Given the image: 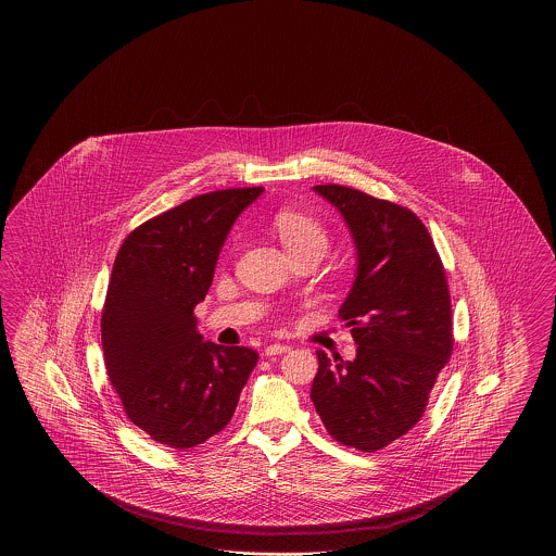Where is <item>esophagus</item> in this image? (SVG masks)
Instances as JSON below:
<instances>
[{
  "instance_id": "1",
  "label": "esophagus",
  "mask_w": 556,
  "mask_h": 556,
  "mask_svg": "<svg viewBox=\"0 0 556 556\" xmlns=\"http://www.w3.org/2000/svg\"><path fill=\"white\" fill-rule=\"evenodd\" d=\"M290 350H291L290 345L270 344V345H266L265 352H263V354H265V356H268V358H270V356H281V354H288V352H290Z\"/></svg>"
}]
</instances>
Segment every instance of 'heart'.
Instances as JSON below:
<instances>
[{"mask_svg": "<svg viewBox=\"0 0 556 556\" xmlns=\"http://www.w3.org/2000/svg\"><path fill=\"white\" fill-rule=\"evenodd\" d=\"M273 227L290 254L302 250H327V231L323 223L306 212L283 208L275 214Z\"/></svg>", "mask_w": 556, "mask_h": 556, "instance_id": "heart-1", "label": "heart"}]
</instances>
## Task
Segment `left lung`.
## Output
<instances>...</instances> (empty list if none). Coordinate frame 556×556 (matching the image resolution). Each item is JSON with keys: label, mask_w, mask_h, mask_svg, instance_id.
I'll return each mask as SVG.
<instances>
[{"label": "left lung", "mask_w": 556, "mask_h": 556, "mask_svg": "<svg viewBox=\"0 0 556 556\" xmlns=\"http://www.w3.org/2000/svg\"><path fill=\"white\" fill-rule=\"evenodd\" d=\"M342 214L356 248V277L340 317L356 358L318 350L311 400L344 446L386 448L424 415L452 352L448 283L419 216L344 186H315Z\"/></svg>", "instance_id": "8db88e82"}]
</instances>
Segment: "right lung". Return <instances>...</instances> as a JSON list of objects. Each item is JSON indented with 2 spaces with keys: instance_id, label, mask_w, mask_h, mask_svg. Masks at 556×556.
I'll return each mask as SVG.
<instances>
[{
  "instance_id": "right-lung-1",
  "label": "right lung",
  "mask_w": 556,
  "mask_h": 556,
  "mask_svg": "<svg viewBox=\"0 0 556 556\" xmlns=\"http://www.w3.org/2000/svg\"><path fill=\"white\" fill-rule=\"evenodd\" d=\"M265 189H223L162 212L123 241L102 315L110 383L152 440L187 450L231 421L258 354L206 342L193 308L206 298L220 248Z\"/></svg>"
}]
</instances>
